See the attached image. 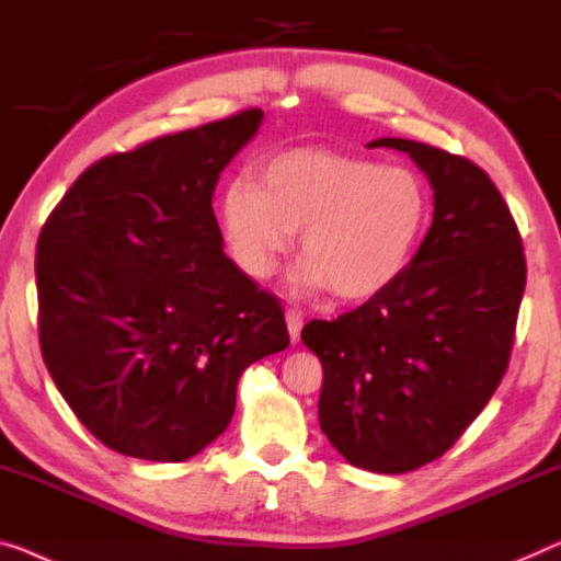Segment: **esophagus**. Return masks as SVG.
Listing matches in <instances>:
<instances>
[{
  "label": "esophagus",
  "mask_w": 561,
  "mask_h": 561,
  "mask_svg": "<svg viewBox=\"0 0 561 561\" xmlns=\"http://www.w3.org/2000/svg\"><path fill=\"white\" fill-rule=\"evenodd\" d=\"M284 320H287V330H289L291 342H297L299 330H302V312H299V309H287V312H284Z\"/></svg>",
  "instance_id": "34e87169"
}]
</instances>
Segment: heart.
Here are the masks:
<instances>
[{
	"label": "heart",
	"instance_id": "obj_1",
	"mask_svg": "<svg viewBox=\"0 0 561 561\" xmlns=\"http://www.w3.org/2000/svg\"><path fill=\"white\" fill-rule=\"evenodd\" d=\"M227 249L247 277L266 279L299 231L291 282L340 299H367L396 282L431 221V194L403 165L328 148L284 150L262 163V183L239 173L219 198Z\"/></svg>",
	"mask_w": 561,
	"mask_h": 561
}]
</instances>
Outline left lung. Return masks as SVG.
Returning a JSON list of instances; mask_svg holds the SVG:
<instances>
[{"instance_id":"1","label":"left lung","mask_w":561,"mask_h":561,"mask_svg":"<svg viewBox=\"0 0 561 561\" xmlns=\"http://www.w3.org/2000/svg\"><path fill=\"white\" fill-rule=\"evenodd\" d=\"M428 175L433 224L411 264L337 320L302 340L320 357V428L357 468L405 473L436 461L499 388L514 345L526 262L519 229L486 171L405 138Z\"/></svg>"}]
</instances>
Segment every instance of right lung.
<instances>
[{"instance_id": "obj_1", "label": "right lung", "mask_w": 561, "mask_h": 561, "mask_svg": "<svg viewBox=\"0 0 561 561\" xmlns=\"http://www.w3.org/2000/svg\"><path fill=\"white\" fill-rule=\"evenodd\" d=\"M262 118L252 107L100 158L39 231L42 357L123 456H196L227 431L241 373L289 345L279 299L224 254L211 206Z\"/></svg>"}]
</instances>
